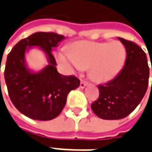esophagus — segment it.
I'll return each mask as SVG.
<instances>
[{
  "label": "esophagus",
  "instance_id": "1",
  "mask_svg": "<svg viewBox=\"0 0 152 152\" xmlns=\"http://www.w3.org/2000/svg\"><path fill=\"white\" fill-rule=\"evenodd\" d=\"M86 85H87V82H86V81H81V84H80V87L83 89V88H85V86H86Z\"/></svg>",
  "mask_w": 152,
  "mask_h": 152
}]
</instances>
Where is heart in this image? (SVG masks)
Returning a JSON list of instances; mask_svg holds the SVG:
<instances>
[{
	"mask_svg": "<svg viewBox=\"0 0 152 152\" xmlns=\"http://www.w3.org/2000/svg\"><path fill=\"white\" fill-rule=\"evenodd\" d=\"M66 49L60 50L57 60L71 70L82 71L90 68L95 81L106 82L118 74L126 60V49L118 41L89 42L77 41Z\"/></svg>",
	"mask_w": 152,
	"mask_h": 152,
	"instance_id": "heart-1",
	"label": "heart"
}]
</instances>
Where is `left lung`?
I'll return each instance as SVG.
<instances>
[{"label": "left lung", "mask_w": 152, "mask_h": 152, "mask_svg": "<svg viewBox=\"0 0 152 152\" xmlns=\"http://www.w3.org/2000/svg\"><path fill=\"white\" fill-rule=\"evenodd\" d=\"M118 39L126 49L124 66L112 81L97 86L99 97L91 105L97 116L107 120L127 117L138 106L148 87L150 71L145 53L133 42Z\"/></svg>", "instance_id": "obj_1"}]
</instances>
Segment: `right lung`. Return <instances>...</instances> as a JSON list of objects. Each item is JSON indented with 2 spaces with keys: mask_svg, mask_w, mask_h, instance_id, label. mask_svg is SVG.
<instances>
[{
  "mask_svg": "<svg viewBox=\"0 0 152 152\" xmlns=\"http://www.w3.org/2000/svg\"><path fill=\"white\" fill-rule=\"evenodd\" d=\"M64 39L55 33L38 32L20 40L7 55L4 75L10 99L19 112L32 119L56 118L66 105L68 93L80 86L76 77L61 75L56 69L51 52ZM34 47L45 53L48 61L39 72L28 68L26 61V53Z\"/></svg>",
  "mask_w": 152,
  "mask_h": 152,
  "instance_id": "obj_1",
  "label": "right lung"
}]
</instances>
